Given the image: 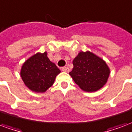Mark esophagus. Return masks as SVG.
<instances>
[{
	"label": "esophagus",
	"instance_id": "34e87169",
	"mask_svg": "<svg viewBox=\"0 0 132 132\" xmlns=\"http://www.w3.org/2000/svg\"><path fill=\"white\" fill-rule=\"evenodd\" d=\"M61 71L63 72H66V73H69V69L68 67H63L61 68Z\"/></svg>",
	"mask_w": 132,
	"mask_h": 132
}]
</instances>
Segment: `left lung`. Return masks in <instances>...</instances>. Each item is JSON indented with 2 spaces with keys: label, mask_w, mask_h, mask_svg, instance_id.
<instances>
[{
  "label": "left lung",
  "mask_w": 132,
  "mask_h": 132,
  "mask_svg": "<svg viewBox=\"0 0 132 132\" xmlns=\"http://www.w3.org/2000/svg\"><path fill=\"white\" fill-rule=\"evenodd\" d=\"M69 75L79 88L86 92H95L108 82L110 70L102 58L90 51L80 52L73 61Z\"/></svg>",
  "instance_id": "8db88e82"
}]
</instances>
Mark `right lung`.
<instances>
[{
  "instance_id": "obj_1",
  "label": "right lung",
  "mask_w": 132,
  "mask_h": 132,
  "mask_svg": "<svg viewBox=\"0 0 132 132\" xmlns=\"http://www.w3.org/2000/svg\"><path fill=\"white\" fill-rule=\"evenodd\" d=\"M54 63L49 60L47 52H38L25 61L20 70L24 85L35 93H44L54 84L60 73Z\"/></svg>"
}]
</instances>
